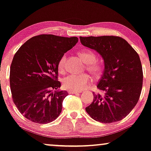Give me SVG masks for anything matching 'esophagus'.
Returning <instances> with one entry per match:
<instances>
[{
  "label": "esophagus",
  "instance_id": "esophagus-1",
  "mask_svg": "<svg viewBox=\"0 0 151 151\" xmlns=\"http://www.w3.org/2000/svg\"><path fill=\"white\" fill-rule=\"evenodd\" d=\"M81 92V91L78 90H68V93L69 94H80V93Z\"/></svg>",
  "mask_w": 151,
  "mask_h": 151
}]
</instances>
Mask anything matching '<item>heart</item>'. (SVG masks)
<instances>
[{
  "label": "heart",
  "mask_w": 151,
  "mask_h": 151,
  "mask_svg": "<svg viewBox=\"0 0 151 151\" xmlns=\"http://www.w3.org/2000/svg\"><path fill=\"white\" fill-rule=\"evenodd\" d=\"M78 56L85 63L88 64L87 69L94 76H99L103 72V66L99 63L95 62L96 55L90 50H81L78 52ZM66 57L63 55L58 63V70L63 73L65 70ZM92 77L88 74L83 75H70L63 79V85L65 88L69 90H81L85 89L92 82Z\"/></svg>",
  "instance_id": "obj_1"
}]
</instances>
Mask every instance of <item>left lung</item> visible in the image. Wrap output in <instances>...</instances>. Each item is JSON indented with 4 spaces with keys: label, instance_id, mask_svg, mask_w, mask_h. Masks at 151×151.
Segmentation results:
<instances>
[{
    "label": "left lung",
    "instance_id": "obj_1",
    "mask_svg": "<svg viewBox=\"0 0 151 151\" xmlns=\"http://www.w3.org/2000/svg\"><path fill=\"white\" fill-rule=\"evenodd\" d=\"M80 41L101 55L105 65L97 85L104 94H94V101L86 108L87 113L106 124L122 120L136 105L141 94L143 72L138 54L118 36L80 37Z\"/></svg>",
    "mask_w": 151,
    "mask_h": 151
}]
</instances>
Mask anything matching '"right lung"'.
<instances>
[{
    "instance_id": "right-lung-1",
    "label": "right lung",
    "mask_w": 151,
    "mask_h": 151,
    "mask_svg": "<svg viewBox=\"0 0 151 151\" xmlns=\"http://www.w3.org/2000/svg\"><path fill=\"white\" fill-rule=\"evenodd\" d=\"M78 40L76 37L43 34L27 40L15 54L10 88L14 104L28 120L46 124L60 114L68 92L58 90V63Z\"/></svg>"
}]
</instances>
